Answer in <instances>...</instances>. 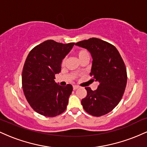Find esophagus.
Masks as SVG:
<instances>
[{"label": "esophagus", "mask_w": 147, "mask_h": 147, "mask_svg": "<svg viewBox=\"0 0 147 147\" xmlns=\"http://www.w3.org/2000/svg\"><path fill=\"white\" fill-rule=\"evenodd\" d=\"M72 88H73V90H77V88H79V86H72Z\"/></svg>", "instance_id": "34e87169"}]
</instances>
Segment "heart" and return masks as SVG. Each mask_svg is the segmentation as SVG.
Here are the masks:
<instances>
[{
  "mask_svg": "<svg viewBox=\"0 0 147 147\" xmlns=\"http://www.w3.org/2000/svg\"><path fill=\"white\" fill-rule=\"evenodd\" d=\"M77 56L78 57L79 60H82L84 58H90V54L88 50H84V49H82V50H79L77 52ZM65 59H63V60L61 61V65H63L65 63Z\"/></svg>",
  "mask_w": 147,
  "mask_h": 147,
  "instance_id": "1",
  "label": "heart"
}]
</instances>
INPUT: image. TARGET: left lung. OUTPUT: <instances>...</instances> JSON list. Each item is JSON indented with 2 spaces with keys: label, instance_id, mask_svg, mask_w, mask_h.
<instances>
[{
  "label": "left lung",
  "instance_id": "obj_1",
  "mask_svg": "<svg viewBox=\"0 0 147 147\" xmlns=\"http://www.w3.org/2000/svg\"><path fill=\"white\" fill-rule=\"evenodd\" d=\"M75 45L90 52V76L99 84L94 91L85 88L87 95L82 100L84 109L95 117L109 113L119 104L125 90L127 74L124 61L114 45L99 38H90Z\"/></svg>",
  "mask_w": 147,
  "mask_h": 147
}]
</instances>
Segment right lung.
<instances>
[{
	"label": "right lung",
	"instance_id": "right-lung-1",
	"mask_svg": "<svg viewBox=\"0 0 147 147\" xmlns=\"http://www.w3.org/2000/svg\"><path fill=\"white\" fill-rule=\"evenodd\" d=\"M74 45L48 40L34 47L27 57L22 72L23 92L33 110L42 115L55 117L66 109L72 86H61L55 79L61 71V61Z\"/></svg>",
	"mask_w": 147,
	"mask_h": 147
}]
</instances>
